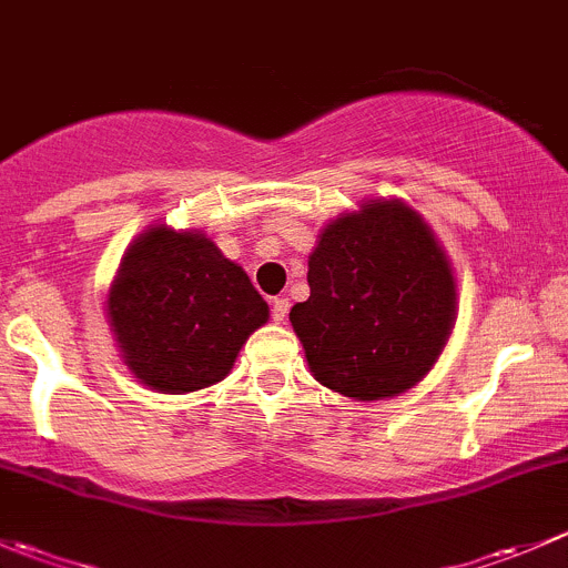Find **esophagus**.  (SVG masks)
Returning <instances> with one entry per match:
<instances>
[{"label": "esophagus", "instance_id": "34e87169", "mask_svg": "<svg viewBox=\"0 0 568 568\" xmlns=\"http://www.w3.org/2000/svg\"><path fill=\"white\" fill-rule=\"evenodd\" d=\"M288 307H291V302L283 300V296L272 300V318L277 321V324H285V318H288Z\"/></svg>", "mask_w": 568, "mask_h": 568}]
</instances>
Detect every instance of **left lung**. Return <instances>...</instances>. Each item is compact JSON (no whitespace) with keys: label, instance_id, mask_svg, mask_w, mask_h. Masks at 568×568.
<instances>
[{"label":"left lung","instance_id":"8db88e82","mask_svg":"<svg viewBox=\"0 0 568 568\" xmlns=\"http://www.w3.org/2000/svg\"><path fill=\"white\" fill-rule=\"evenodd\" d=\"M311 296L291 326L311 374L354 400H385L426 379L456 324V277L432 225L395 197L363 200L318 233Z\"/></svg>","mask_w":568,"mask_h":568}]
</instances>
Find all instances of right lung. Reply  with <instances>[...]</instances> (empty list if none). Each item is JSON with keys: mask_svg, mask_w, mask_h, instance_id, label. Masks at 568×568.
Masks as SVG:
<instances>
[{"mask_svg": "<svg viewBox=\"0 0 568 568\" xmlns=\"http://www.w3.org/2000/svg\"><path fill=\"white\" fill-rule=\"evenodd\" d=\"M106 318L134 379L183 395L231 374L268 305L205 233L151 225L120 261Z\"/></svg>", "mask_w": 568, "mask_h": 568, "instance_id": "obj_1", "label": "right lung"}]
</instances>
